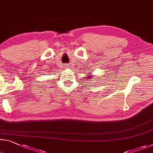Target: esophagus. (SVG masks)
Instances as JSON below:
<instances>
[{
	"mask_svg": "<svg viewBox=\"0 0 153 153\" xmlns=\"http://www.w3.org/2000/svg\"><path fill=\"white\" fill-rule=\"evenodd\" d=\"M66 67H68V66H67H67H66Z\"/></svg>",
	"mask_w": 153,
	"mask_h": 153,
	"instance_id": "esophagus-1",
	"label": "esophagus"
}]
</instances>
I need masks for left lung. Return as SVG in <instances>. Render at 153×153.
I'll return each mask as SVG.
<instances>
[{
	"instance_id": "obj_1",
	"label": "left lung",
	"mask_w": 153,
	"mask_h": 153,
	"mask_svg": "<svg viewBox=\"0 0 153 153\" xmlns=\"http://www.w3.org/2000/svg\"><path fill=\"white\" fill-rule=\"evenodd\" d=\"M86 79H88V80H90L91 79H94L93 77V76H91V74H90V76H87V77H86Z\"/></svg>"
}]
</instances>
